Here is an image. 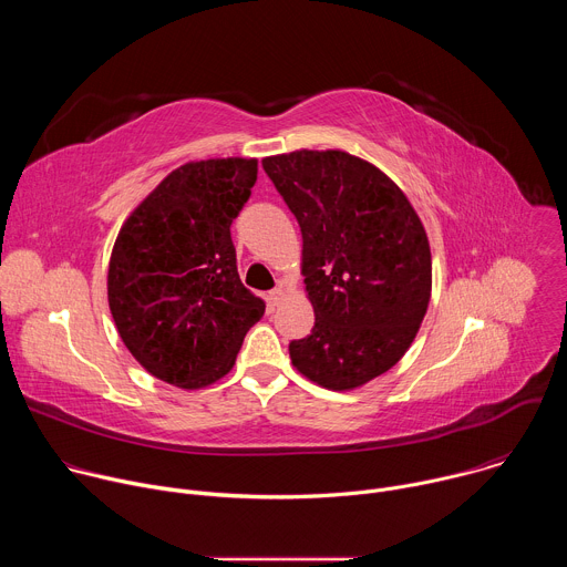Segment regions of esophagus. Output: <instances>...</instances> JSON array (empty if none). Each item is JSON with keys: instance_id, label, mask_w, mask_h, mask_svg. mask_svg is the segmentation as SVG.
Instances as JSON below:
<instances>
[{"instance_id": "esophagus-1", "label": "esophagus", "mask_w": 567, "mask_h": 567, "mask_svg": "<svg viewBox=\"0 0 567 567\" xmlns=\"http://www.w3.org/2000/svg\"><path fill=\"white\" fill-rule=\"evenodd\" d=\"M282 298H285V289H282V285L269 291V302H271L274 307H278V305L282 302Z\"/></svg>"}]
</instances>
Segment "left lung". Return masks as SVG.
Returning <instances> with one entry per match:
<instances>
[{
  "instance_id": "left-lung-1",
  "label": "left lung",
  "mask_w": 567,
  "mask_h": 567,
  "mask_svg": "<svg viewBox=\"0 0 567 567\" xmlns=\"http://www.w3.org/2000/svg\"><path fill=\"white\" fill-rule=\"evenodd\" d=\"M262 168L302 233V276L313 305L293 368L328 390L388 372L417 337L431 300L429 237L401 188L341 150H296Z\"/></svg>"
}]
</instances>
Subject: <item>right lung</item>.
I'll return each instance as SVG.
<instances>
[{
  "mask_svg": "<svg viewBox=\"0 0 567 567\" xmlns=\"http://www.w3.org/2000/svg\"><path fill=\"white\" fill-rule=\"evenodd\" d=\"M256 158L173 171L125 219L107 300L132 357L156 379L197 390L230 372L265 300L239 280L230 224L251 197Z\"/></svg>",
  "mask_w": 567,
  "mask_h": 567,
  "instance_id": "add662e5",
  "label": "right lung"
}]
</instances>
